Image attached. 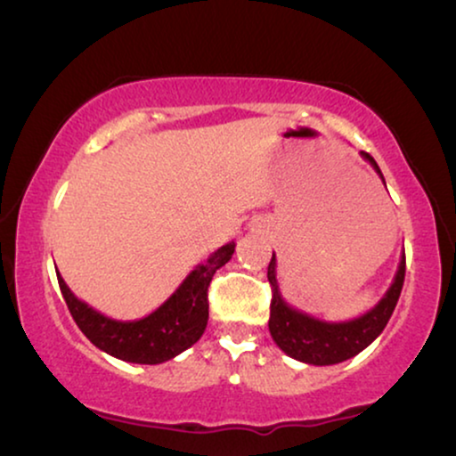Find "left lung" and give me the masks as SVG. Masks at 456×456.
<instances>
[{"label": "left lung", "mask_w": 456, "mask_h": 456, "mask_svg": "<svg viewBox=\"0 0 456 456\" xmlns=\"http://www.w3.org/2000/svg\"><path fill=\"white\" fill-rule=\"evenodd\" d=\"M372 165V169L383 174L369 152H360ZM386 184V180H383ZM404 272H406V257L402 253L398 272H395L392 287L383 295L379 304L366 314L354 318L347 322H324L314 316H307L304 312L295 310L282 299L279 281H276V257L272 253L268 265V281L272 285V304H270V321L268 329L272 339L281 347L287 356H291L299 362L314 364V366H329L350 360L369 347L381 330L386 329L389 316L394 314V307L398 304L402 285H404Z\"/></svg>", "instance_id": "left-lung-1"}]
</instances>
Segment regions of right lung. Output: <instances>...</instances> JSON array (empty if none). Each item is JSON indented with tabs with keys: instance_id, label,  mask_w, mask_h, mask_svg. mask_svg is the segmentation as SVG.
<instances>
[{
	"instance_id": "right-lung-1",
	"label": "right lung",
	"mask_w": 456,
	"mask_h": 456,
	"mask_svg": "<svg viewBox=\"0 0 456 456\" xmlns=\"http://www.w3.org/2000/svg\"><path fill=\"white\" fill-rule=\"evenodd\" d=\"M234 247V242H228L211 253L209 259L199 264L163 305L140 321H112L100 314L86 301L75 297L61 272H56L58 285L77 327L94 346L126 362L161 364L197 344L205 333L209 318L207 289L216 272L230 262Z\"/></svg>"
}]
</instances>
